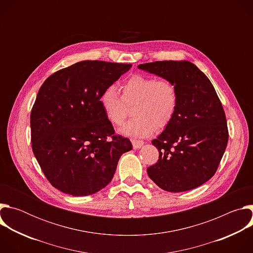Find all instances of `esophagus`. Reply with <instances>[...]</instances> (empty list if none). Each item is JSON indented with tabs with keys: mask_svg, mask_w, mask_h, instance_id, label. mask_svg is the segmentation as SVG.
I'll return each instance as SVG.
<instances>
[{
	"mask_svg": "<svg viewBox=\"0 0 253 253\" xmlns=\"http://www.w3.org/2000/svg\"><path fill=\"white\" fill-rule=\"evenodd\" d=\"M132 145L134 149H138L144 145V141L143 140H137V139H132Z\"/></svg>",
	"mask_w": 253,
	"mask_h": 253,
	"instance_id": "34e87169",
	"label": "esophagus"
}]
</instances>
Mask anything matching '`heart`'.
<instances>
[{
  "label": "heart",
  "mask_w": 253,
  "mask_h": 253,
  "mask_svg": "<svg viewBox=\"0 0 253 253\" xmlns=\"http://www.w3.org/2000/svg\"><path fill=\"white\" fill-rule=\"evenodd\" d=\"M122 96L114 86L105 88L99 98L101 109L113 125L121 126L134 105L135 118L121 132L128 136L146 137L155 129L165 128L173 119L178 107V90L168 79L135 74L121 86Z\"/></svg>",
  "instance_id": "obj_1"
}]
</instances>
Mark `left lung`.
<instances>
[{"instance_id": "obj_1", "label": "left lung", "mask_w": 253, "mask_h": 253, "mask_svg": "<svg viewBox=\"0 0 253 253\" xmlns=\"http://www.w3.org/2000/svg\"><path fill=\"white\" fill-rule=\"evenodd\" d=\"M138 68L171 80L179 96L172 121L152 140L159 159L147 168L149 177L169 192L202 185L217 170L228 142L225 113L212 83L189 61H156Z\"/></svg>"}]
</instances>
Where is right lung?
Returning <instances> with one entry per match:
<instances>
[{
  "mask_svg": "<svg viewBox=\"0 0 253 253\" xmlns=\"http://www.w3.org/2000/svg\"><path fill=\"white\" fill-rule=\"evenodd\" d=\"M131 67L82 61L55 72L41 86L31 112L32 149L58 190L73 196L98 192L132 149L128 138L115 135L99 103L102 91Z\"/></svg>",
  "mask_w": 253,
  "mask_h": 253,
  "instance_id": "obj_1",
  "label": "right lung"
}]
</instances>
